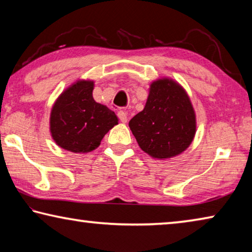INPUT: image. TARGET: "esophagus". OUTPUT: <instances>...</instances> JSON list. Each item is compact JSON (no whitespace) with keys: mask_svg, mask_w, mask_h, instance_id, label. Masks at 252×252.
I'll return each instance as SVG.
<instances>
[{"mask_svg":"<svg viewBox=\"0 0 252 252\" xmlns=\"http://www.w3.org/2000/svg\"><path fill=\"white\" fill-rule=\"evenodd\" d=\"M118 117H119V119H120V121L123 123H126L127 121V116L125 111H119Z\"/></svg>","mask_w":252,"mask_h":252,"instance_id":"obj_1","label":"esophagus"}]
</instances>
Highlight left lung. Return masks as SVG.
<instances>
[{
    "mask_svg": "<svg viewBox=\"0 0 252 252\" xmlns=\"http://www.w3.org/2000/svg\"><path fill=\"white\" fill-rule=\"evenodd\" d=\"M129 126L144 152L167 159L180 155L192 142L195 114L183 88L161 79L151 84L146 106L131 119Z\"/></svg>",
    "mask_w": 252,
    "mask_h": 252,
    "instance_id": "obj_1",
    "label": "left lung"
}]
</instances>
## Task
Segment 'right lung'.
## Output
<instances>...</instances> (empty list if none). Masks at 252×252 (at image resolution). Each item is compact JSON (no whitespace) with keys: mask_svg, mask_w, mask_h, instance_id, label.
I'll return each instance as SVG.
<instances>
[{"mask_svg":"<svg viewBox=\"0 0 252 252\" xmlns=\"http://www.w3.org/2000/svg\"><path fill=\"white\" fill-rule=\"evenodd\" d=\"M93 81H78L59 96L51 111V134L55 143L67 151L94 150L118 125L116 113L93 99Z\"/></svg>","mask_w":252,"mask_h":252,"instance_id":"right-lung-1","label":"right lung"}]
</instances>
